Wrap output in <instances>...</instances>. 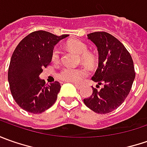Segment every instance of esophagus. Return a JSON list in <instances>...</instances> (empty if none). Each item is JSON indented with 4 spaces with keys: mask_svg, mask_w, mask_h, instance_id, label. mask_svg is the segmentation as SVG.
I'll list each match as a JSON object with an SVG mask.
<instances>
[{
    "mask_svg": "<svg viewBox=\"0 0 147 147\" xmlns=\"http://www.w3.org/2000/svg\"><path fill=\"white\" fill-rule=\"evenodd\" d=\"M74 86H75L78 89H81V88H82V84H78V83H75V84H74Z\"/></svg>",
    "mask_w": 147,
    "mask_h": 147,
    "instance_id": "obj_1",
    "label": "esophagus"
}]
</instances>
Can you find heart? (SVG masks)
Instances as JSON below:
<instances>
[{"label":"heart","instance_id":"obj_1","mask_svg":"<svg viewBox=\"0 0 147 147\" xmlns=\"http://www.w3.org/2000/svg\"><path fill=\"white\" fill-rule=\"evenodd\" d=\"M67 47L70 51H74L78 55H81V60L86 65H91L93 61V57L91 54L88 53V48L87 45L81 41L73 40L67 43ZM51 60L54 63H58L59 61V50L55 47L53 49L51 53ZM86 73L81 69L74 68H64L58 74V78L62 81L70 82H78Z\"/></svg>","mask_w":147,"mask_h":147}]
</instances>
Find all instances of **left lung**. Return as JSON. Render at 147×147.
I'll list each match as a JSON object with an SVG mask.
<instances>
[{
	"instance_id": "left-lung-1",
	"label": "left lung",
	"mask_w": 147,
	"mask_h": 147,
	"mask_svg": "<svg viewBox=\"0 0 147 147\" xmlns=\"http://www.w3.org/2000/svg\"><path fill=\"white\" fill-rule=\"evenodd\" d=\"M88 38L97 47L99 55L98 69L92 80L103 87L100 90L92 87V96L83 102L97 114H107L120 106L130 92L135 78L133 59L125 47L108 32H92Z\"/></svg>"
}]
</instances>
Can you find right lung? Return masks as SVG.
<instances>
[{"label": "right lung", "mask_w": 147, "mask_h": 147, "mask_svg": "<svg viewBox=\"0 0 147 147\" xmlns=\"http://www.w3.org/2000/svg\"><path fill=\"white\" fill-rule=\"evenodd\" d=\"M68 36L40 30L28 34L16 47L9 66L8 82L13 98L23 110L40 114L55 102L60 83L45 85L39 75L51 63L54 47Z\"/></svg>", "instance_id": "obj_1"}]
</instances>
